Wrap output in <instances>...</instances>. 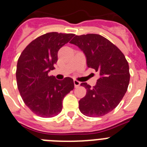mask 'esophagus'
I'll list each match as a JSON object with an SVG mask.
<instances>
[{
    "mask_svg": "<svg viewBox=\"0 0 147 147\" xmlns=\"http://www.w3.org/2000/svg\"><path fill=\"white\" fill-rule=\"evenodd\" d=\"M74 85H75V87L76 88H78L79 85H80V82H78V81L77 80H74Z\"/></svg>",
    "mask_w": 147,
    "mask_h": 147,
    "instance_id": "34e87169",
    "label": "esophagus"
}]
</instances>
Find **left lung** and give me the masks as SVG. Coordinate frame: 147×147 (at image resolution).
Instances as JSON below:
<instances>
[{
	"label": "left lung",
	"mask_w": 147,
	"mask_h": 147,
	"mask_svg": "<svg viewBox=\"0 0 147 147\" xmlns=\"http://www.w3.org/2000/svg\"><path fill=\"white\" fill-rule=\"evenodd\" d=\"M70 43L84 52L88 67L100 75L93 88L81 84L87 92L78 102L79 110L85 116H104L119 105L127 92L130 76L127 61L115 45L98 34L76 36Z\"/></svg>",
	"instance_id": "1"
}]
</instances>
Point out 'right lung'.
I'll return each instance as SVG.
<instances>
[{"label": "right lung", "instance_id": "add662e5", "mask_svg": "<svg viewBox=\"0 0 147 147\" xmlns=\"http://www.w3.org/2000/svg\"><path fill=\"white\" fill-rule=\"evenodd\" d=\"M73 33L51 32L33 40L18 59L17 88L25 105L37 116L53 117L62 109V100L74 89L73 79H55L48 75L58 60V51Z\"/></svg>", "mask_w": 147, "mask_h": 147}]
</instances>
